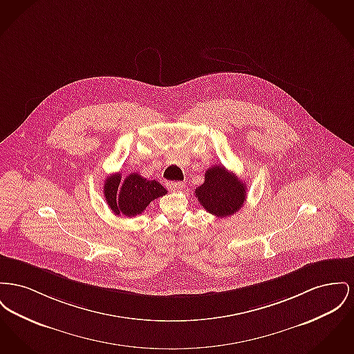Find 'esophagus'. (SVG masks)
<instances>
[{
    "label": "esophagus",
    "instance_id": "obj_1",
    "mask_svg": "<svg viewBox=\"0 0 354 354\" xmlns=\"http://www.w3.org/2000/svg\"><path fill=\"white\" fill-rule=\"evenodd\" d=\"M183 183L182 182H169L168 183V187L171 188V189H174V191H179V189H182L183 188Z\"/></svg>",
    "mask_w": 354,
    "mask_h": 354
}]
</instances>
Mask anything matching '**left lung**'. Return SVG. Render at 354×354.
<instances>
[{
  "label": "left lung",
  "mask_w": 354,
  "mask_h": 354,
  "mask_svg": "<svg viewBox=\"0 0 354 354\" xmlns=\"http://www.w3.org/2000/svg\"><path fill=\"white\" fill-rule=\"evenodd\" d=\"M246 185L223 166L209 167L205 174V183L195 189V196L205 209L225 218L243 207Z\"/></svg>",
  "instance_id": "left-lung-1"
}]
</instances>
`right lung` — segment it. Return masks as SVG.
Masks as SVG:
<instances>
[{
    "label": "right lung",
    "mask_w": 354,
    "mask_h": 354,
    "mask_svg": "<svg viewBox=\"0 0 354 354\" xmlns=\"http://www.w3.org/2000/svg\"><path fill=\"white\" fill-rule=\"evenodd\" d=\"M104 196L115 215L136 216L147 206L166 195L167 189L156 180H147L139 174H129L122 182V174H115L105 179Z\"/></svg>",
    "instance_id": "add662e5"
}]
</instances>
